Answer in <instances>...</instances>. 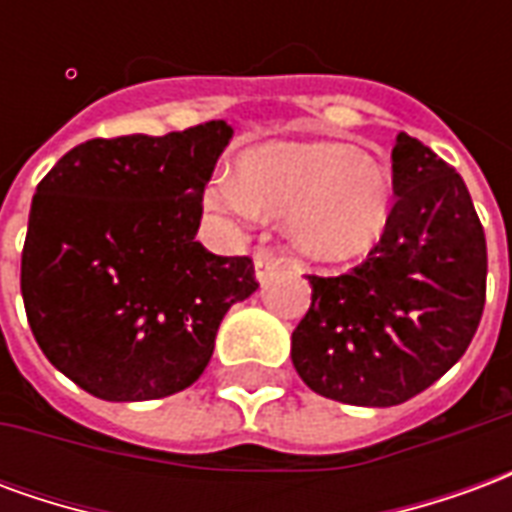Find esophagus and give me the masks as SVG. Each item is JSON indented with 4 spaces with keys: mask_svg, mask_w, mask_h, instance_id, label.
I'll list each match as a JSON object with an SVG mask.
<instances>
[{
    "mask_svg": "<svg viewBox=\"0 0 512 512\" xmlns=\"http://www.w3.org/2000/svg\"><path fill=\"white\" fill-rule=\"evenodd\" d=\"M282 266V260H279L271 249H257L255 252V277L260 279V282H266L277 268Z\"/></svg>",
    "mask_w": 512,
    "mask_h": 512,
    "instance_id": "obj_1",
    "label": "esophagus"
}]
</instances>
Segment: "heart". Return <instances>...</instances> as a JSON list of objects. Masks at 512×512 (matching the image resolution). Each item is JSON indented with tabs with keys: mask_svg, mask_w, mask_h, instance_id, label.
Here are the masks:
<instances>
[{
	"mask_svg": "<svg viewBox=\"0 0 512 512\" xmlns=\"http://www.w3.org/2000/svg\"><path fill=\"white\" fill-rule=\"evenodd\" d=\"M211 208L255 219L288 216L301 252L345 260L384 233L392 213V178L378 158L340 142H271L249 150L238 178H216L205 191Z\"/></svg>",
	"mask_w": 512,
	"mask_h": 512,
	"instance_id": "heart-1",
	"label": "heart"
}]
</instances>
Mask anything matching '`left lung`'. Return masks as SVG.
<instances>
[{
    "label": "left lung",
    "instance_id": "obj_1",
    "mask_svg": "<svg viewBox=\"0 0 512 512\" xmlns=\"http://www.w3.org/2000/svg\"><path fill=\"white\" fill-rule=\"evenodd\" d=\"M395 205L348 274H307L312 304L290 359L312 392L348 406L406 403L472 343L485 307L488 252L463 178L428 145L397 134Z\"/></svg>",
    "mask_w": 512,
    "mask_h": 512
}]
</instances>
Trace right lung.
<instances>
[{"instance_id":"right-lung-1","label":"right lung","mask_w":512,"mask_h":512,"mask_svg":"<svg viewBox=\"0 0 512 512\" xmlns=\"http://www.w3.org/2000/svg\"><path fill=\"white\" fill-rule=\"evenodd\" d=\"M222 120L87 139L38 183L21 252L29 329L84 392L134 403L202 376L224 312L257 290L252 257L194 241L230 142Z\"/></svg>"}]
</instances>
